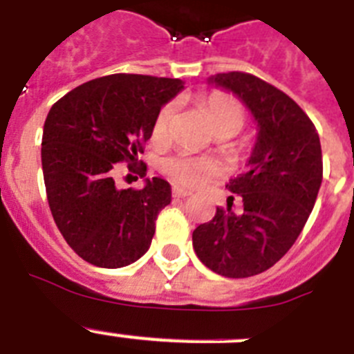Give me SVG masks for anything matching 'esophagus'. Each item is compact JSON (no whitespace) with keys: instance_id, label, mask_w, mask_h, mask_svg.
<instances>
[{"instance_id":"34e87169","label":"esophagus","mask_w":354,"mask_h":354,"mask_svg":"<svg viewBox=\"0 0 354 354\" xmlns=\"http://www.w3.org/2000/svg\"><path fill=\"white\" fill-rule=\"evenodd\" d=\"M187 196H190V192L189 190H185V189H180V187H174L173 189V198H187Z\"/></svg>"}]
</instances>
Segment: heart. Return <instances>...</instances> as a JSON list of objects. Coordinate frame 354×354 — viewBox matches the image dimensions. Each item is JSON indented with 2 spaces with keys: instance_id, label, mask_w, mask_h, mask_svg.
<instances>
[{
  "instance_id": "obj_1",
  "label": "heart",
  "mask_w": 354,
  "mask_h": 354,
  "mask_svg": "<svg viewBox=\"0 0 354 354\" xmlns=\"http://www.w3.org/2000/svg\"><path fill=\"white\" fill-rule=\"evenodd\" d=\"M199 109L205 112L207 121L212 131L217 137H233L242 130L245 122V112L239 100L226 94V92H210L199 97ZM174 110L173 103L164 104L156 112L155 121L151 126V139L156 144L167 142L174 126ZM233 151L241 149V144H230ZM162 171L167 174L174 183L185 187H196L215 173V165L212 160L194 158L189 155H174L162 160L160 164Z\"/></svg>"
}]
</instances>
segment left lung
Listing matches in <instances>:
<instances>
[{"label": "left lung", "instance_id": "left-lung-1", "mask_svg": "<svg viewBox=\"0 0 354 354\" xmlns=\"http://www.w3.org/2000/svg\"><path fill=\"white\" fill-rule=\"evenodd\" d=\"M210 82L235 92L258 121L250 171L230 180L228 208L199 224L192 245L205 266L226 278L270 269L305 228L322 181V151L313 122L296 101L258 76L230 71ZM241 199L233 212L232 199Z\"/></svg>", "mask_w": 354, "mask_h": 354}]
</instances>
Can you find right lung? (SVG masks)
I'll use <instances>...</instances> for the list:
<instances>
[{
    "mask_svg": "<svg viewBox=\"0 0 354 354\" xmlns=\"http://www.w3.org/2000/svg\"><path fill=\"white\" fill-rule=\"evenodd\" d=\"M183 88L176 78L109 75L67 92L51 106L42 133V173L55 224L85 262L118 269L151 244L160 210L171 203L162 178L118 189L115 164L146 176L139 160L156 112Z\"/></svg>",
    "mask_w": 354,
    "mask_h": 354,
    "instance_id": "obj_1",
    "label": "right lung"
}]
</instances>
